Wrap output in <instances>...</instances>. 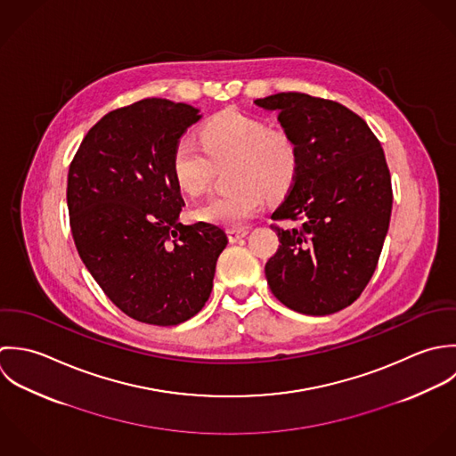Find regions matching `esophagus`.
Returning <instances> with one entry per match:
<instances>
[{
  "instance_id": "34e87169",
  "label": "esophagus",
  "mask_w": 456,
  "mask_h": 456,
  "mask_svg": "<svg viewBox=\"0 0 456 456\" xmlns=\"http://www.w3.org/2000/svg\"><path fill=\"white\" fill-rule=\"evenodd\" d=\"M247 234H248L247 229H229V231H227V236H229V241H231V243L240 241V240L245 238Z\"/></svg>"
}]
</instances>
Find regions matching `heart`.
Masks as SVG:
<instances>
[{
    "instance_id": "obj_1",
    "label": "heart",
    "mask_w": 456,
    "mask_h": 456,
    "mask_svg": "<svg viewBox=\"0 0 456 456\" xmlns=\"http://www.w3.org/2000/svg\"><path fill=\"white\" fill-rule=\"evenodd\" d=\"M200 141L212 160L232 159V190L213 195L195 209V216L225 227L245 225L263 206L265 195L276 199L296 180L299 155L294 141L281 130L234 109L222 110L200 128ZM191 139L183 137L171 157V173L188 195L208 188L213 164Z\"/></svg>"
}]
</instances>
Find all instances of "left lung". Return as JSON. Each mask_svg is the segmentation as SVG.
Instances as JSON below:
<instances>
[{"label": "left lung", "instance_id": "8db88e82", "mask_svg": "<svg viewBox=\"0 0 456 456\" xmlns=\"http://www.w3.org/2000/svg\"><path fill=\"white\" fill-rule=\"evenodd\" d=\"M274 110L299 155L296 180L273 220L280 247L266 263L274 297L305 315L354 303L377 268L389 227L391 176L379 139L346 105L305 93L254 100Z\"/></svg>", "mask_w": 456, "mask_h": 456}]
</instances>
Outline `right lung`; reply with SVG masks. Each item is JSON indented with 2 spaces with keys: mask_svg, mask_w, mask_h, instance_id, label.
<instances>
[{
  "mask_svg": "<svg viewBox=\"0 0 456 456\" xmlns=\"http://www.w3.org/2000/svg\"><path fill=\"white\" fill-rule=\"evenodd\" d=\"M202 116L188 103L146 98L105 114L69 169L67 204L77 252L128 317L176 326L202 310L227 234L183 225L171 157Z\"/></svg>",
  "mask_w": 456,
  "mask_h": 456,
  "instance_id": "add662e5",
  "label": "right lung"
}]
</instances>
